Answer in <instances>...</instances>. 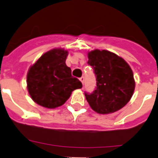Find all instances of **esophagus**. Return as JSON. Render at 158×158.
<instances>
[{
    "instance_id": "obj_1",
    "label": "esophagus",
    "mask_w": 158,
    "mask_h": 158,
    "mask_svg": "<svg viewBox=\"0 0 158 158\" xmlns=\"http://www.w3.org/2000/svg\"><path fill=\"white\" fill-rule=\"evenodd\" d=\"M79 80H80L81 83L84 85V82H85V77H81V78H79Z\"/></svg>"
}]
</instances>
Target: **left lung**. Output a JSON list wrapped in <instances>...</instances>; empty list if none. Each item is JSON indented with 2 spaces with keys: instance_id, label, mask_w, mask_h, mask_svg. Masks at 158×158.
<instances>
[{
  "instance_id": "1",
  "label": "left lung",
  "mask_w": 158,
  "mask_h": 158,
  "mask_svg": "<svg viewBox=\"0 0 158 158\" xmlns=\"http://www.w3.org/2000/svg\"><path fill=\"white\" fill-rule=\"evenodd\" d=\"M88 64L96 77L92 93L85 92L86 100L95 112L107 114L121 109L129 102L135 90V79L129 64L108 51L95 50L88 54Z\"/></svg>"
}]
</instances>
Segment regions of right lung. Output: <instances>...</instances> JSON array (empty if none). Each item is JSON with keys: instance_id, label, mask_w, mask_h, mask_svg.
I'll return each mask as SVG.
<instances>
[{"instance_id": "right-lung-1", "label": "right lung", "mask_w": 158, "mask_h": 158, "mask_svg": "<svg viewBox=\"0 0 158 158\" xmlns=\"http://www.w3.org/2000/svg\"><path fill=\"white\" fill-rule=\"evenodd\" d=\"M68 52L53 49L45 52L29 69L28 90L34 102L46 108L63 105L73 90L82 88V83L73 77L66 65Z\"/></svg>"}]
</instances>
